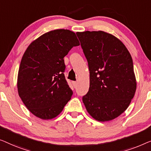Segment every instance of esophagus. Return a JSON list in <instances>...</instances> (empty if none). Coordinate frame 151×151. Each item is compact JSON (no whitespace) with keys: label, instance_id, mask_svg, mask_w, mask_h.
Listing matches in <instances>:
<instances>
[{"label":"esophagus","instance_id":"34e87169","mask_svg":"<svg viewBox=\"0 0 151 151\" xmlns=\"http://www.w3.org/2000/svg\"><path fill=\"white\" fill-rule=\"evenodd\" d=\"M73 85L74 88H76V87H77V82H76V81H73Z\"/></svg>","mask_w":151,"mask_h":151}]
</instances>
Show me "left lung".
<instances>
[{"instance_id":"8db88e82","label":"left lung","mask_w":151,"mask_h":151,"mask_svg":"<svg viewBox=\"0 0 151 151\" xmlns=\"http://www.w3.org/2000/svg\"><path fill=\"white\" fill-rule=\"evenodd\" d=\"M76 34L90 70V88L83 102L95 120H113L127 109L136 90L132 57L111 34L101 31Z\"/></svg>"}]
</instances>
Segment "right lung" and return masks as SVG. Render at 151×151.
Instances as JSON below:
<instances>
[{
	"instance_id": "add662e5",
	"label": "right lung",
	"mask_w": 151,
	"mask_h": 151,
	"mask_svg": "<svg viewBox=\"0 0 151 151\" xmlns=\"http://www.w3.org/2000/svg\"><path fill=\"white\" fill-rule=\"evenodd\" d=\"M75 33L56 29L33 41L23 55L18 75V94L37 117L52 119L62 111L73 92L65 80L64 57L79 45Z\"/></svg>"
}]
</instances>
